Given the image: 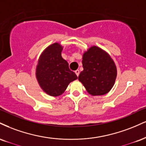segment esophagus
<instances>
[{"label": "esophagus", "mask_w": 146, "mask_h": 146, "mask_svg": "<svg viewBox=\"0 0 146 146\" xmlns=\"http://www.w3.org/2000/svg\"><path fill=\"white\" fill-rule=\"evenodd\" d=\"M75 74H76L77 76H79V75H80V71H79L78 69H77L76 71H75Z\"/></svg>", "instance_id": "34e87169"}]
</instances>
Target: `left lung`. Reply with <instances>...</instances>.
Here are the masks:
<instances>
[{"instance_id":"obj_1","label":"left lung","mask_w":146,"mask_h":146,"mask_svg":"<svg viewBox=\"0 0 146 146\" xmlns=\"http://www.w3.org/2000/svg\"><path fill=\"white\" fill-rule=\"evenodd\" d=\"M84 70L78 80L92 96L104 95L113 86L117 76L115 63L109 54L99 47L92 46L84 52Z\"/></svg>"}]
</instances>
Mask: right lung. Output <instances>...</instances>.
Masks as SVG:
<instances>
[{
    "label": "right lung",
    "mask_w": 146,
    "mask_h": 146,
    "mask_svg": "<svg viewBox=\"0 0 146 146\" xmlns=\"http://www.w3.org/2000/svg\"><path fill=\"white\" fill-rule=\"evenodd\" d=\"M62 47L50 45L42 52L36 68V78L42 90L49 95L57 96L65 91L70 82L78 79L68 64L62 58Z\"/></svg>",
    "instance_id": "right-lung-1"
}]
</instances>
